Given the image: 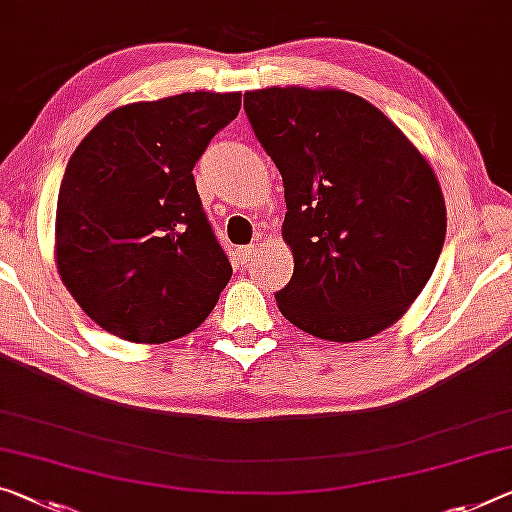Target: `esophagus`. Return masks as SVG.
Masks as SVG:
<instances>
[{
    "instance_id": "obj_1",
    "label": "esophagus",
    "mask_w": 512,
    "mask_h": 512,
    "mask_svg": "<svg viewBox=\"0 0 512 512\" xmlns=\"http://www.w3.org/2000/svg\"><path fill=\"white\" fill-rule=\"evenodd\" d=\"M256 254V247L254 245H247V247H238L235 249V256L240 258V263H249L251 256Z\"/></svg>"
}]
</instances>
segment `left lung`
Returning <instances> with one entry per match:
<instances>
[{"mask_svg": "<svg viewBox=\"0 0 512 512\" xmlns=\"http://www.w3.org/2000/svg\"><path fill=\"white\" fill-rule=\"evenodd\" d=\"M245 112L286 196L295 270L274 295L283 316L343 343L393 325L444 247V196L430 164L348 91L272 86L245 93Z\"/></svg>", "mask_w": 512, "mask_h": 512, "instance_id": "obj_1", "label": "left lung"}]
</instances>
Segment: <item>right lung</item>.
<instances>
[{
    "mask_svg": "<svg viewBox=\"0 0 512 512\" xmlns=\"http://www.w3.org/2000/svg\"><path fill=\"white\" fill-rule=\"evenodd\" d=\"M240 93H180L107 114L68 160L57 201L61 281L109 334L174 341L208 318L233 267L194 183Z\"/></svg>",
    "mask_w": 512,
    "mask_h": 512,
    "instance_id": "1",
    "label": "right lung"
}]
</instances>
